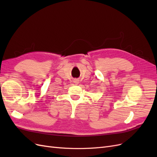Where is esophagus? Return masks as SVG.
Instances as JSON below:
<instances>
[{
	"label": "esophagus",
	"mask_w": 157,
	"mask_h": 157,
	"mask_svg": "<svg viewBox=\"0 0 157 157\" xmlns=\"http://www.w3.org/2000/svg\"><path fill=\"white\" fill-rule=\"evenodd\" d=\"M77 83H78V82H77Z\"/></svg>",
	"instance_id": "esophagus-1"
}]
</instances>
